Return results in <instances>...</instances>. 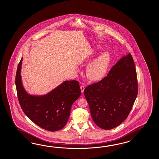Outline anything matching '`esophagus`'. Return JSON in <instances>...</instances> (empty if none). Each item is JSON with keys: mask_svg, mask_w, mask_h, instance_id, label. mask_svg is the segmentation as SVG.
<instances>
[{"mask_svg": "<svg viewBox=\"0 0 159 159\" xmlns=\"http://www.w3.org/2000/svg\"><path fill=\"white\" fill-rule=\"evenodd\" d=\"M80 88H81V92H82V93H84L85 87H84V85H82V86H81Z\"/></svg>", "mask_w": 159, "mask_h": 159, "instance_id": "34e87169", "label": "esophagus"}]
</instances>
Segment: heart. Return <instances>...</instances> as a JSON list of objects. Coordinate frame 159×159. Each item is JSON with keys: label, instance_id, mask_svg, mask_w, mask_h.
I'll list each match as a JSON object with an SVG mask.
<instances>
[{"label": "heart", "instance_id": "1", "mask_svg": "<svg viewBox=\"0 0 159 159\" xmlns=\"http://www.w3.org/2000/svg\"><path fill=\"white\" fill-rule=\"evenodd\" d=\"M101 50V47L99 45H97L92 51V54L87 59V61H90L95 53H98ZM110 62V53L108 51L102 52L88 65L86 69V75L88 78L91 81H97L104 78L108 70Z\"/></svg>", "mask_w": 159, "mask_h": 159}]
</instances>
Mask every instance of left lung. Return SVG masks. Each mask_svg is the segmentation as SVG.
I'll return each mask as SVG.
<instances>
[{"label": "left lung", "instance_id": "obj_1", "mask_svg": "<svg viewBox=\"0 0 159 159\" xmlns=\"http://www.w3.org/2000/svg\"><path fill=\"white\" fill-rule=\"evenodd\" d=\"M138 92L135 64L128 53L101 81L85 88L84 94L95 123L101 129H111L127 119Z\"/></svg>", "mask_w": 159, "mask_h": 159}]
</instances>
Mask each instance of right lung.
<instances>
[{
	"instance_id": "right-lung-1",
	"label": "right lung",
	"mask_w": 159,
	"mask_h": 159,
	"mask_svg": "<svg viewBox=\"0 0 159 159\" xmlns=\"http://www.w3.org/2000/svg\"><path fill=\"white\" fill-rule=\"evenodd\" d=\"M23 58L17 66L15 84L17 97L24 114L36 125L49 131L63 129L71 106L81 94L77 81H65L43 95H32L25 90L21 77Z\"/></svg>"
}]
</instances>
